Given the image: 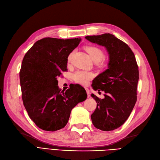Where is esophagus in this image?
<instances>
[{"label":"esophagus","instance_id":"1","mask_svg":"<svg viewBox=\"0 0 160 160\" xmlns=\"http://www.w3.org/2000/svg\"><path fill=\"white\" fill-rule=\"evenodd\" d=\"M84 88H85V90H86V91H87L88 97H90V91H89V89H88V88H87V87H85Z\"/></svg>","mask_w":160,"mask_h":160}]
</instances>
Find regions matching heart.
Masks as SVG:
<instances>
[{
  "label": "heart",
  "mask_w": 160,
  "mask_h": 160,
  "mask_svg": "<svg viewBox=\"0 0 160 160\" xmlns=\"http://www.w3.org/2000/svg\"><path fill=\"white\" fill-rule=\"evenodd\" d=\"M86 51L88 52L91 59L94 62L97 63V64L101 67H103L105 65L104 60L103 59L105 56L104 52L101 48L95 47V46H87L86 47ZM73 55V52L70 53L69 55L68 61L69 63L72 60ZM93 78V74L90 72L86 71H81L78 70L76 71L73 73L72 78L73 81L77 83H79L82 85H87L88 84L89 81L91 80Z\"/></svg>",
  "instance_id": "1"
}]
</instances>
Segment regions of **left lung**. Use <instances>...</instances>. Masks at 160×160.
Wrapping results in <instances>:
<instances>
[{
	"mask_svg": "<svg viewBox=\"0 0 160 160\" xmlns=\"http://www.w3.org/2000/svg\"><path fill=\"white\" fill-rule=\"evenodd\" d=\"M90 42L103 46L109 54L108 68L98 75L92 88L105 92L104 99L92 94L97 103L91 115L93 125L103 131L120 127L128 119L137 99L138 68L128 45L111 34L86 36Z\"/></svg>",
	"mask_w": 160,
	"mask_h": 160,
	"instance_id": "1",
	"label": "left lung"
}]
</instances>
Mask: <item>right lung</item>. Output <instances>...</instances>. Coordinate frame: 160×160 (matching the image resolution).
<instances>
[{"label": "right lung", "instance_id": "add662e5", "mask_svg": "<svg viewBox=\"0 0 160 160\" xmlns=\"http://www.w3.org/2000/svg\"><path fill=\"white\" fill-rule=\"evenodd\" d=\"M79 38H44L36 41L24 56L19 72L22 100L28 116L40 129L64 128L72 109L87 95L72 86L65 92L58 87L57 76L66 72L68 57L80 42Z\"/></svg>", "mask_w": 160, "mask_h": 160}]
</instances>
